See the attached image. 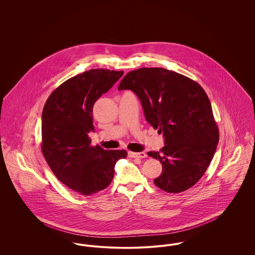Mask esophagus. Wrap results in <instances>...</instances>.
Here are the masks:
<instances>
[{"label":"esophagus","mask_w":255,"mask_h":255,"mask_svg":"<svg viewBox=\"0 0 255 255\" xmlns=\"http://www.w3.org/2000/svg\"><path fill=\"white\" fill-rule=\"evenodd\" d=\"M128 156L130 158H143L147 157V154L144 152H140V153H135V152H128Z\"/></svg>","instance_id":"1"}]
</instances>
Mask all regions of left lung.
I'll list each match as a JSON object with an SVG mask.
<instances>
[{
	"label": "left lung",
	"instance_id": "left-lung-1",
	"mask_svg": "<svg viewBox=\"0 0 255 255\" xmlns=\"http://www.w3.org/2000/svg\"><path fill=\"white\" fill-rule=\"evenodd\" d=\"M131 90L139 99L146 122L163 133L157 158L162 172L154 183L180 193L192 187L207 169L219 142L210 101L197 82L162 68H141L127 73L119 91Z\"/></svg>",
	"mask_w": 255,
	"mask_h": 255
}]
</instances>
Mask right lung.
Listing matches in <instances>:
<instances>
[{"mask_svg": "<svg viewBox=\"0 0 255 255\" xmlns=\"http://www.w3.org/2000/svg\"><path fill=\"white\" fill-rule=\"evenodd\" d=\"M123 72L90 70L61 84L49 96L42 113V152L51 171L65 185L91 196L105 189L115 165L125 158V150L91 146L95 132L93 108Z\"/></svg>", "mask_w": 255, "mask_h": 255, "instance_id": "add662e5", "label": "right lung"}]
</instances>
